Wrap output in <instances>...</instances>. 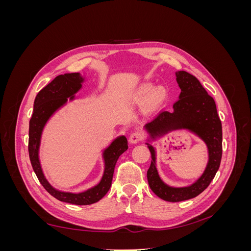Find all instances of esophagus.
<instances>
[{
  "label": "esophagus",
  "mask_w": 251,
  "mask_h": 251,
  "mask_svg": "<svg viewBox=\"0 0 251 251\" xmlns=\"http://www.w3.org/2000/svg\"><path fill=\"white\" fill-rule=\"evenodd\" d=\"M142 139V135L139 132H133L130 137H128V142L131 144H135V143H138L140 140Z\"/></svg>",
  "instance_id": "obj_1"
}]
</instances>
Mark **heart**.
I'll list each match as a JSON object with an SVG mask.
<instances>
[{
	"label": "heart",
	"instance_id": "obj_1",
	"mask_svg": "<svg viewBox=\"0 0 251 251\" xmlns=\"http://www.w3.org/2000/svg\"><path fill=\"white\" fill-rule=\"evenodd\" d=\"M151 90V87L150 85H147L146 87H143L141 92H140V98L141 100H146V98L148 97V95L150 94ZM164 96V90L163 88H157L153 91V93H151V102L153 104H157L159 101H160L162 98Z\"/></svg>",
	"mask_w": 251,
	"mask_h": 251
}]
</instances>
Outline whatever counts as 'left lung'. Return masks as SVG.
Instances as JSON below:
<instances>
[{
	"label": "left lung",
	"instance_id": "obj_1",
	"mask_svg": "<svg viewBox=\"0 0 251 251\" xmlns=\"http://www.w3.org/2000/svg\"><path fill=\"white\" fill-rule=\"evenodd\" d=\"M176 76L181 93L173 105L174 111H160L146 125V128L153 137L171 128H188L207 144L209 160L206 170L194 184L187 187H171L159 177L155 150L148 143L151 155L147 173L149 185L159 198L169 202L184 201L200 195L215 178L222 158V124L214 98L194 75L179 71Z\"/></svg>",
	"mask_w": 251,
	"mask_h": 251
}]
</instances>
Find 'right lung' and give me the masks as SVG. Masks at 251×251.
I'll return each mask as SVG.
<instances>
[{
	"label": "right lung",
	"instance_id": "add662e5",
	"mask_svg": "<svg viewBox=\"0 0 251 251\" xmlns=\"http://www.w3.org/2000/svg\"><path fill=\"white\" fill-rule=\"evenodd\" d=\"M82 80L83 79L79 73L58 75L37 93L34 100L33 114L29 121L28 151L30 162H31L37 179L51 196L66 203L90 205L100 201L109 192L116 162L119 156L127 150V140L125 136H121V137L114 140L111 146L104 151L103 158L105 168L100 183L79 194L65 193L53 188L45 178L39 160V148L44 126L46 125L47 120L52 114L67 101L68 97L73 100V95L80 89Z\"/></svg>",
	"mask_w": 251,
	"mask_h": 251
}]
</instances>
